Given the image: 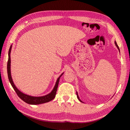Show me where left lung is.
Masks as SVG:
<instances>
[{"label": "left lung", "instance_id": "obj_1", "mask_svg": "<svg viewBox=\"0 0 130 130\" xmlns=\"http://www.w3.org/2000/svg\"><path fill=\"white\" fill-rule=\"evenodd\" d=\"M12 48V45H11V46L10 47L9 51H8V62H7V74H8V80H9L10 83L11 84V85H12V87L13 88H14V91L16 92V93L17 94V95L18 96V97L20 99H21L24 102H26V103L29 104H32V105H35V104H42V103H47L49 102L50 101H51L54 98V97L56 96V89H57V87H58V85L59 83V81H60V77H58V78L57 79V82L56 83V85H55L54 88L52 92L51 93H50L49 94H47V95L45 96H29L28 94H26L25 93H23L22 92H21V91L17 88V87L15 86L14 82H13V80L12 79V77H11V58H10V53H11V50ZM78 100L80 101V99L78 97Z\"/></svg>", "mask_w": 130, "mask_h": 130}]
</instances>
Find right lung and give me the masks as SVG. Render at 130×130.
Segmentation results:
<instances>
[{
  "instance_id": "obj_1",
  "label": "right lung",
  "mask_w": 130,
  "mask_h": 130,
  "mask_svg": "<svg viewBox=\"0 0 130 130\" xmlns=\"http://www.w3.org/2000/svg\"><path fill=\"white\" fill-rule=\"evenodd\" d=\"M115 44H116V46H117V47H118V49H119V47H118V45H117V43H116V42H115Z\"/></svg>"
}]
</instances>
